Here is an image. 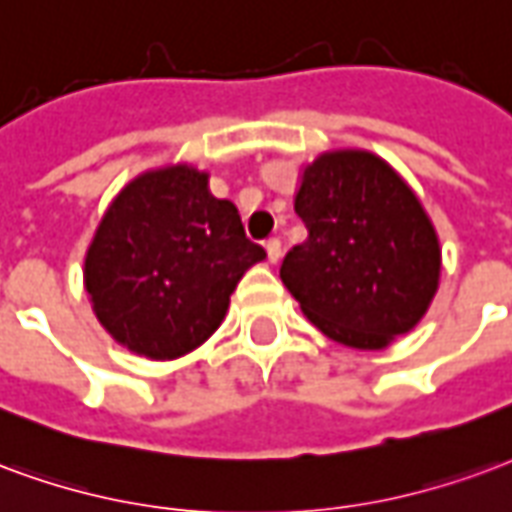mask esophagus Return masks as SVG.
Listing matches in <instances>:
<instances>
[{
  "instance_id": "34e87169",
  "label": "esophagus",
  "mask_w": 512,
  "mask_h": 512,
  "mask_svg": "<svg viewBox=\"0 0 512 512\" xmlns=\"http://www.w3.org/2000/svg\"><path fill=\"white\" fill-rule=\"evenodd\" d=\"M264 248H267V259H270L272 264H275V261H281V256H283L281 240H275V237H272V240H267V245H264Z\"/></svg>"
}]
</instances>
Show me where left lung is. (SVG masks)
Wrapping results in <instances>:
<instances>
[{
    "label": "left lung",
    "instance_id": "1",
    "mask_svg": "<svg viewBox=\"0 0 512 512\" xmlns=\"http://www.w3.org/2000/svg\"><path fill=\"white\" fill-rule=\"evenodd\" d=\"M308 240L281 281L327 338L379 352L423 319L439 289L442 248L398 171L368 149L322 152L294 193Z\"/></svg>",
    "mask_w": 512,
    "mask_h": 512
}]
</instances>
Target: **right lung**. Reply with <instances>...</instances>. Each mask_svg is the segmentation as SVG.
Here are the masks:
<instances>
[{"label":"right lung","mask_w":512,"mask_h":512,"mask_svg":"<svg viewBox=\"0 0 512 512\" xmlns=\"http://www.w3.org/2000/svg\"><path fill=\"white\" fill-rule=\"evenodd\" d=\"M267 259L210 174L174 163L138 174L103 212L84 256V289L106 333L133 354L177 360L223 322L231 292Z\"/></svg>","instance_id":"add662e5"}]
</instances>
